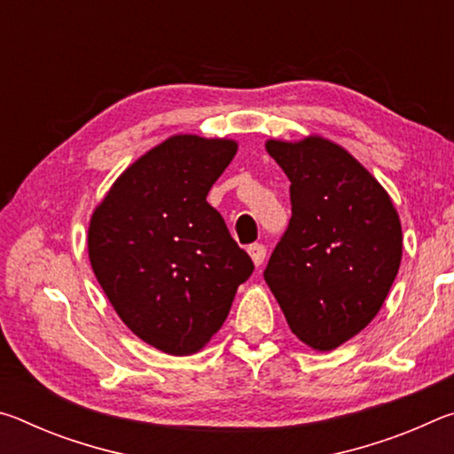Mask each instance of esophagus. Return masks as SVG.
<instances>
[{
	"mask_svg": "<svg viewBox=\"0 0 454 454\" xmlns=\"http://www.w3.org/2000/svg\"><path fill=\"white\" fill-rule=\"evenodd\" d=\"M248 254L252 258V262H254L256 266H260L264 262L266 258V246L264 244H250L248 246Z\"/></svg>",
	"mask_w": 454,
	"mask_h": 454,
	"instance_id": "34e87169",
	"label": "esophagus"
}]
</instances>
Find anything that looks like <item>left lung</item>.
Returning a JSON list of instances; mask_svg holds the SVG:
<instances>
[{"label": "left lung", "instance_id": "1", "mask_svg": "<svg viewBox=\"0 0 454 454\" xmlns=\"http://www.w3.org/2000/svg\"><path fill=\"white\" fill-rule=\"evenodd\" d=\"M290 180L292 218L264 280L298 340L334 350L379 314L403 258L388 192L342 145L322 136L268 140Z\"/></svg>", "mask_w": 454, "mask_h": 454}]
</instances>
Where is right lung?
I'll list each match as a JSON object with an SVG mask.
<instances>
[{
  "instance_id": "1",
  "label": "right lung",
  "mask_w": 454,
  "mask_h": 454,
  "mask_svg": "<svg viewBox=\"0 0 454 454\" xmlns=\"http://www.w3.org/2000/svg\"><path fill=\"white\" fill-rule=\"evenodd\" d=\"M238 152L176 134L129 164L96 206L88 254L121 322L172 356L202 350L254 270L206 196Z\"/></svg>"
}]
</instances>
